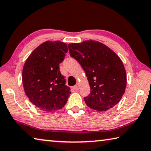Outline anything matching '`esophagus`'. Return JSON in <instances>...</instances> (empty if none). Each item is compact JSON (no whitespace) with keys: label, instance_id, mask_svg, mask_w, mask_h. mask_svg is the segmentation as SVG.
<instances>
[{"label":"esophagus","instance_id":"34e87169","mask_svg":"<svg viewBox=\"0 0 151 151\" xmlns=\"http://www.w3.org/2000/svg\"><path fill=\"white\" fill-rule=\"evenodd\" d=\"M79 88H80V84L79 83H77L75 86H74V89H75V91L79 90Z\"/></svg>","mask_w":151,"mask_h":151}]
</instances>
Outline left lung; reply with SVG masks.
<instances>
[{
	"instance_id": "obj_1",
	"label": "left lung",
	"mask_w": 151,
	"mask_h": 151,
	"mask_svg": "<svg viewBox=\"0 0 151 151\" xmlns=\"http://www.w3.org/2000/svg\"><path fill=\"white\" fill-rule=\"evenodd\" d=\"M68 46L70 55L81 64L90 85L91 93L84 99L86 105L104 112L118 104L127 86L126 70L119 56L96 40Z\"/></svg>"
}]
</instances>
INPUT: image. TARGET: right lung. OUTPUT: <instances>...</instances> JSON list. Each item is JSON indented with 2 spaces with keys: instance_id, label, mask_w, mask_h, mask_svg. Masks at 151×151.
<instances>
[{
  "instance_id": "1",
  "label": "right lung",
  "mask_w": 151,
  "mask_h": 151,
  "mask_svg": "<svg viewBox=\"0 0 151 151\" xmlns=\"http://www.w3.org/2000/svg\"><path fill=\"white\" fill-rule=\"evenodd\" d=\"M67 51L65 42L48 40L36 48L24 63L22 76L24 93L30 103L43 111L62 109L71 93L59 70Z\"/></svg>"
}]
</instances>
